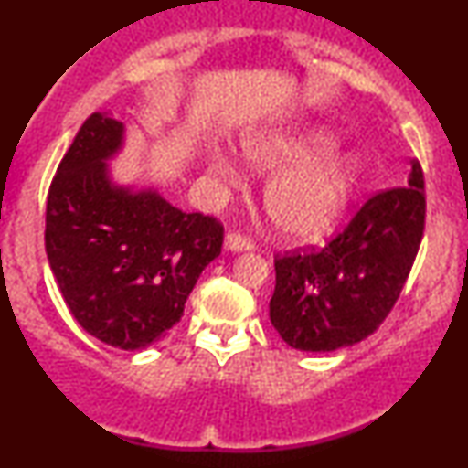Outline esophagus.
I'll return each mask as SVG.
<instances>
[{"mask_svg": "<svg viewBox=\"0 0 468 468\" xmlns=\"http://www.w3.org/2000/svg\"><path fill=\"white\" fill-rule=\"evenodd\" d=\"M224 244H227L229 250H250V249H255V241H252L249 235L239 233V230H233V233H229L227 239H224Z\"/></svg>", "mask_w": 468, "mask_h": 468, "instance_id": "1", "label": "esophagus"}]
</instances>
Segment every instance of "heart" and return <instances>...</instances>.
Instances as JSON below:
<instances>
[{"label":"heart","mask_w":468,"mask_h":468,"mask_svg":"<svg viewBox=\"0 0 468 468\" xmlns=\"http://www.w3.org/2000/svg\"><path fill=\"white\" fill-rule=\"evenodd\" d=\"M335 147V136L325 130L260 133L246 141L244 152L260 169L297 166L272 180L264 196L268 216L283 235L313 238L330 227L341 211L352 182V165L325 158ZM213 171L222 180L235 176L233 166L224 158H216Z\"/></svg>","instance_id":"b5f03b06"}]
</instances>
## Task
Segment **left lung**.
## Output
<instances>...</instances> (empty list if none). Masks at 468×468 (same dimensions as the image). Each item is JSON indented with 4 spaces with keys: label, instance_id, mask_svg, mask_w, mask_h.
Masks as SVG:
<instances>
[{
    "label": "left lung",
    "instance_id": "obj_1",
    "mask_svg": "<svg viewBox=\"0 0 468 468\" xmlns=\"http://www.w3.org/2000/svg\"><path fill=\"white\" fill-rule=\"evenodd\" d=\"M424 176L374 193L325 246L275 255L271 321L294 350L332 352L376 332L399 302L424 233Z\"/></svg>",
    "mask_w": 468,
    "mask_h": 468
}]
</instances>
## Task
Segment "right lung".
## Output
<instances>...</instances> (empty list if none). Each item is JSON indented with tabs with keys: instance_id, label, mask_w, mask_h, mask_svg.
Wrapping results in <instances>:
<instances>
[{
	"instance_id": "right-lung-1",
	"label": "right lung",
	"mask_w": 468,
	"mask_h": 468,
	"mask_svg": "<svg viewBox=\"0 0 468 468\" xmlns=\"http://www.w3.org/2000/svg\"><path fill=\"white\" fill-rule=\"evenodd\" d=\"M121 143L107 112L85 118L48 191L46 252L79 325L105 346L143 350L182 319L224 227L155 191L112 185L105 160Z\"/></svg>"
}]
</instances>
